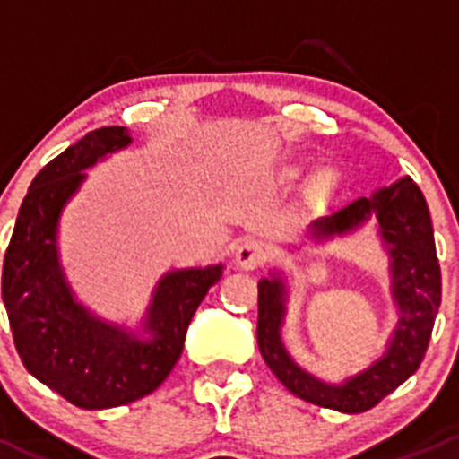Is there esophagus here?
Instances as JSON below:
<instances>
[{
  "label": "esophagus",
  "mask_w": 459,
  "mask_h": 459,
  "mask_svg": "<svg viewBox=\"0 0 459 459\" xmlns=\"http://www.w3.org/2000/svg\"><path fill=\"white\" fill-rule=\"evenodd\" d=\"M266 257L268 248L259 239H244L238 251H235V262H238L239 268H247V271L262 266Z\"/></svg>",
  "instance_id": "obj_1"
}]
</instances>
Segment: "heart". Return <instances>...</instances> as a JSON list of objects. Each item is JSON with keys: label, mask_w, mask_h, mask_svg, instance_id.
Returning a JSON list of instances; mask_svg holds the SVG:
<instances>
[{"label": "heart", "mask_w": 459, "mask_h": 459, "mask_svg": "<svg viewBox=\"0 0 459 459\" xmlns=\"http://www.w3.org/2000/svg\"><path fill=\"white\" fill-rule=\"evenodd\" d=\"M299 166H290V169H286V175H289V178H298L299 175ZM337 184V173L333 169H319L316 175H313V182H311V191L313 193H319V195H322V193H328V191H333V186H335Z\"/></svg>", "instance_id": "obj_1"}]
</instances>
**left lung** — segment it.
Here are the masks:
<instances>
[{
    "mask_svg": "<svg viewBox=\"0 0 459 459\" xmlns=\"http://www.w3.org/2000/svg\"><path fill=\"white\" fill-rule=\"evenodd\" d=\"M377 220L379 238L391 257V293L400 322L386 353L342 384H328L293 362L281 342L286 316V284L280 273L259 280L257 344L264 362L293 395L342 413H364L395 391L422 364L442 302V273L435 253L433 224L422 191L411 178L359 197L308 226V239L324 242Z\"/></svg>",
    "mask_w": 459,
    "mask_h": 459,
    "instance_id": "1",
    "label": "left lung"
}]
</instances>
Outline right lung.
<instances>
[{
	"label": "right lung",
	"mask_w": 459,
	"mask_h": 459,
	"mask_svg": "<svg viewBox=\"0 0 459 459\" xmlns=\"http://www.w3.org/2000/svg\"><path fill=\"white\" fill-rule=\"evenodd\" d=\"M131 142L126 126H104L48 161L22 202L4 257L2 299L26 371L88 411L131 404L169 377L197 307L224 273V264L166 273L143 319L146 337L77 302L59 264V217L84 170Z\"/></svg>",
	"instance_id": "1"
}]
</instances>
